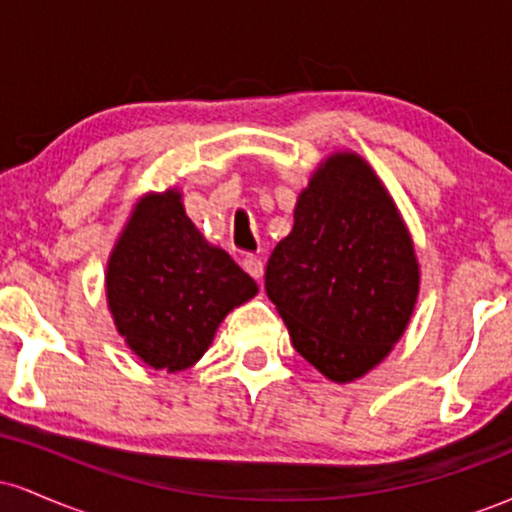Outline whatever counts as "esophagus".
I'll use <instances>...</instances> for the list:
<instances>
[{"label": "esophagus", "instance_id": "obj_1", "mask_svg": "<svg viewBox=\"0 0 512 512\" xmlns=\"http://www.w3.org/2000/svg\"><path fill=\"white\" fill-rule=\"evenodd\" d=\"M243 269L252 276V279H257V281H260L262 274H264V264H262L260 257H255V255H245L243 257Z\"/></svg>", "mask_w": 512, "mask_h": 512}]
</instances>
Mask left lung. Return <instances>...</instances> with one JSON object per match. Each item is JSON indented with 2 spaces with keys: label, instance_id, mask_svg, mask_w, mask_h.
I'll return each instance as SVG.
<instances>
[{
  "label": "left lung",
  "instance_id": "left-lung-1",
  "mask_svg": "<svg viewBox=\"0 0 512 512\" xmlns=\"http://www.w3.org/2000/svg\"><path fill=\"white\" fill-rule=\"evenodd\" d=\"M264 289L305 361L351 383L390 354L419 296V262L373 168L339 151L298 195L293 231L276 245Z\"/></svg>",
  "mask_w": 512,
  "mask_h": 512
}]
</instances>
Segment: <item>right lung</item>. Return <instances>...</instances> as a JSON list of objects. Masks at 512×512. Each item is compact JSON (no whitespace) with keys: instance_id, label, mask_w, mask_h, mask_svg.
Segmentation results:
<instances>
[{"instance_id":"right-lung-1","label":"right lung","mask_w":512,"mask_h":512,"mask_svg":"<svg viewBox=\"0 0 512 512\" xmlns=\"http://www.w3.org/2000/svg\"><path fill=\"white\" fill-rule=\"evenodd\" d=\"M108 308L125 344L146 366H195L221 320L257 284L226 250L209 245L175 187L134 204L105 272Z\"/></svg>"}]
</instances>
